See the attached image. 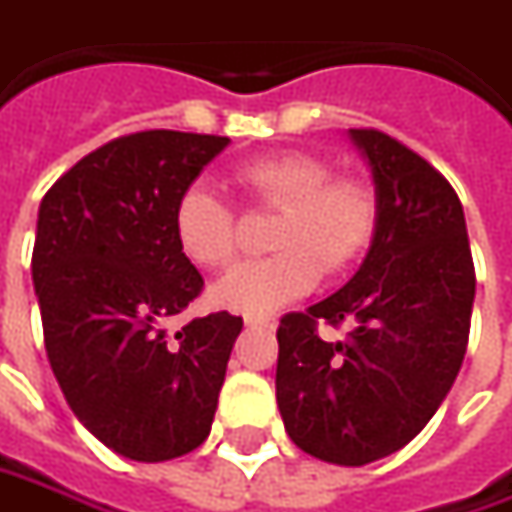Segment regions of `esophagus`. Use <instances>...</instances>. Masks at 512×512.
<instances>
[{
  "label": "esophagus",
  "mask_w": 512,
  "mask_h": 512,
  "mask_svg": "<svg viewBox=\"0 0 512 512\" xmlns=\"http://www.w3.org/2000/svg\"><path fill=\"white\" fill-rule=\"evenodd\" d=\"M246 326H252V329H272L275 318L272 315H246Z\"/></svg>",
  "instance_id": "34e87169"
}]
</instances>
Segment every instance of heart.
Listing matches in <instances>:
<instances>
[{
	"mask_svg": "<svg viewBox=\"0 0 512 512\" xmlns=\"http://www.w3.org/2000/svg\"><path fill=\"white\" fill-rule=\"evenodd\" d=\"M232 180L257 209L278 212L269 257L246 260L214 283L220 306L266 315L306 295L321 269L338 275L367 252L378 200L361 177L335 174L315 151H272L234 166ZM180 252L200 269H223L237 249V214L206 186H189L174 206Z\"/></svg>",
	"mask_w": 512,
	"mask_h": 512,
	"instance_id": "heart-1",
	"label": "heart"
}]
</instances>
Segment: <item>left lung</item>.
<instances>
[{
	"instance_id": "1",
	"label": "left lung",
	"mask_w": 512,
	"mask_h": 512,
	"mask_svg": "<svg viewBox=\"0 0 512 512\" xmlns=\"http://www.w3.org/2000/svg\"><path fill=\"white\" fill-rule=\"evenodd\" d=\"M375 180L378 223L355 278L278 326V407L303 453L361 467L427 427L456 381L476 266L456 189L378 128H349ZM353 329L323 342L317 321Z\"/></svg>"
}]
</instances>
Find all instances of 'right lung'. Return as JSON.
<instances>
[{
	"label": "right lung",
	"mask_w": 512,
	"mask_h": 512,
	"mask_svg": "<svg viewBox=\"0 0 512 512\" xmlns=\"http://www.w3.org/2000/svg\"><path fill=\"white\" fill-rule=\"evenodd\" d=\"M229 137L125 134L68 168L39 203L31 275L45 352L79 421L134 461L186 456L212 430L243 318L212 312L174 335L203 292L174 206Z\"/></svg>",
	"instance_id": "right-lung-1"
}]
</instances>
